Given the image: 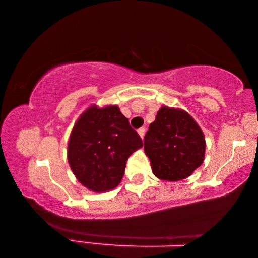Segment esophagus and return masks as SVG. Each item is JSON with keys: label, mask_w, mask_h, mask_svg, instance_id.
<instances>
[{"label": "esophagus", "mask_w": 258, "mask_h": 258, "mask_svg": "<svg viewBox=\"0 0 258 258\" xmlns=\"http://www.w3.org/2000/svg\"><path fill=\"white\" fill-rule=\"evenodd\" d=\"M138 133H139L140 137H141V138L143 139V137H145V133H146V128H145V127L139 128V130H138Z\"/></svg>", "instance_id": "1"}]
</instances>
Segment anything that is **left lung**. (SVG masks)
<instances>
[{"instance_id": "left-lung-1", "label": "left lung", "mask_w": 258, "mask_h": 258, "mask_svg": "<svg viewBox=\"0 0 258 258\" xmlns=\"http://www.w3.org/2000/svg\"><path fill=\"white\" fill-rule=\"evenodd\" d=\"M143 142L152 173L160 180L186 178L205 158L206 143L203 131L181 109L161 107Z\"/></svg>"}]
</instances>
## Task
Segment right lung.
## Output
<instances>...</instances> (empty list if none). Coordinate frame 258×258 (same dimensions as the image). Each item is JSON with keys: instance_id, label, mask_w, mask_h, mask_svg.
Instances as JSON below:
<instances>
[{"instance_id": "obj_1", "label": "right lung", "mask_w": 258, "mask_h": 258, "mask_svg": "<svg viewBox=\"0 0 258 258\" xmlns=\"http://www.w3.org/2000/svg\"><path fill=\"white\" fill-rule=\"evenodd\" d=\"M142 145L118 107L93 106L74 126L68 161L77 180L87 189L108 191L119 184L128 157Z\"/></svg>"}]
</instances>
